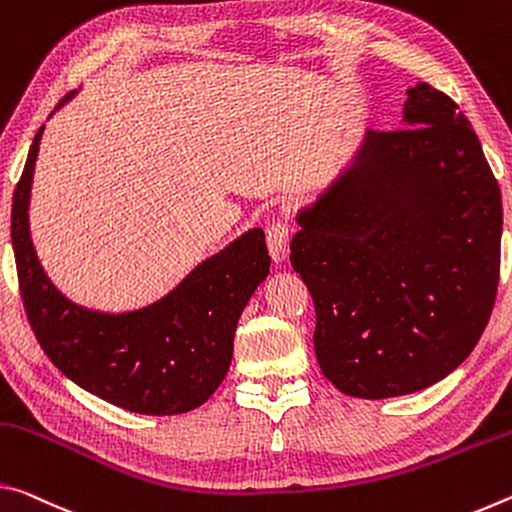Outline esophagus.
<instances>
[{"instance_id":"34e87169","label":"esophagus","mask_w":512,"mask_h":512,"mask_svg":"<svg viewBox=\"0 0 512 512\" xmlns=\"http://www.w3.org/2000/svg\"><path fill=\"white\" fill-rule=\"evenodd\" d=\"M292 229L286 222H274L267 226V249L274 263H283L290 256Z\"/></svg>"}]
</instances>
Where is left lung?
<instances>
[{"label":"left lung","instance_id":"8db88e82","mask_svg":"<svg viewBox=\"0 0 512 512\" xmlns=\"http://www.w3.org/2000/svg\"><path fill=\"white\" fill-rule=\"evenodd\" d=\"M399 131H365L297 211L290 261L315 301V356L349 397L424 390L472 354L499 283L501 192L445 92L406 90Z\"/></svg>","mask_w":512,"mask_h":512}]
</instances>
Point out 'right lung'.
<instances>
[{"mask_svg":"<svg viewBox=\"0 0 512 512\" xmlns=\"http://www.w3.org/2000/svg\"><path fill=\"white\" fill-rule=\"evenodd\" d=\"M43 131L33 138L11 211L22 301L40 347L79 388L131 413L179 415L201 406L226 376L240 315L270 274L263 229L231 240L136 311L81 306L54 286L31 240L29 204Z\"/></svg>","mask_w":512,"mask_h":512,"instance_id":"1","label":"right lung"}]
</instances>
